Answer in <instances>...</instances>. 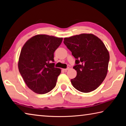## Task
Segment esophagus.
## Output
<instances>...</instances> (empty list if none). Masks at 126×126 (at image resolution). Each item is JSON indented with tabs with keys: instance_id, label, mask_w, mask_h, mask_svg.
Instances as JSON below:
<instances>
[{
	"instance_id": "obj_1",
	"label": "esophagus",
	"mask_w": 126,
	"mask_h": 126,
	"mask_svg": "<svg viewBox=\"0 0 126 126\" xmlns=\"http://www.w3.org/2000/svg\"><path fill=\"white\" fill-rule=\"evenodd\" d=\"M63 69L64 71H67L69 69V68H65V69Z\"/></svg>"
}]
</instances>
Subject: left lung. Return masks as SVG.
Returning a JSON list of instances; mask_svg holds the SVG:
<instances>
[{
    "instance_id": "obj_1",
    "label": "left lung",
    "mask_w": 126,
    "mask_h": 126,
    "mask_svg": "<svg viewBox=\"0 0 126 126\" xmlns=\"http://www.w3.org/2000/svg\"><path fill=\"white\" fill-rule=\"evenodd\" d=\"M76 60V78L71 80L78 91L88 93L97 89L108 72L110 54L103 42L92 34H80L64 39Z\"/></svg>"
}]
</instances>
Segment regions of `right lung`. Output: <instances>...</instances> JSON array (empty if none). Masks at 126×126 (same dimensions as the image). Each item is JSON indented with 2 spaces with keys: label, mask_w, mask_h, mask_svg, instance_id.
Returning a JSON list of instances; mask_svg holds the SVG:
<instances>
[{
  "label": "right lung",
  "mask_w": 126,
  "mask_h": 126,
  "mask_svg": "<svg viewBox=\"0 0 126 126\" xmlns=\"http://www.w3.org/2000/svg\"><path fill=\"white\" fill-rule=\"evenodd\" d=\"M62 38L46 34L33 36L21 50L18 69L25 84L38 94L49 92L56 86L60 68H55L54 53L62 42Z\"/></svg>",
  "instance_id": "add662e5"
}]
</instances>
